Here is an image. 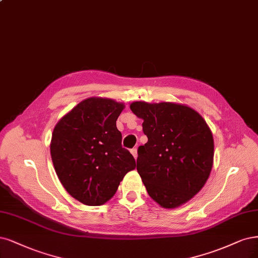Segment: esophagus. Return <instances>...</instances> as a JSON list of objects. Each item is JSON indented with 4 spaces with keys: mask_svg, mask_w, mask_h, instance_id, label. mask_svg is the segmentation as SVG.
<instances>
[{
    "mask_svg": "<svg viewBox=\"0 0 258 258\" xmlns=\"http://www.w3.org/2000/svg\"><path fill=\"white\" fill-rule=\"evenodd\" d=\"M131 154H132L133 157H135V159H137V157H138V148H132L131 149Z\"/></svg>",
    "mask_w": 258,
    "mask_h": 258,
    "instance_id": "obj_1",
    "label": "esophagus"
}]
</instances>
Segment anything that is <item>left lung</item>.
<instances>
[{
    "label": "left lung",
    "mask_w": 258,
    "mask_h": 258,
    "mask_svg": "<svg viewBox=\"0 0 258 258\" xmlns=\"http://www.w3.org/2000/svg\"><path fill=\"white\" fill-rule=\"evenodd\" d=\"M144 121L148 142L138 149L137 170L146 190L164 208L191 200L207 181L214 138L206 121L189 106L171 102L130 104Z\"/></svg>",
    "instance_id": "left-lung-1"
}]
</instances>
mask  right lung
I'll return each instance as SVG.
<instances>
[{
  "instance_id": "right-lung-1",
  "label": "right lung",
  "mask_w": 258,
  "mask_h": 258,
  "mask_svg": "<svg viewBox=\"0 0 258 258\" xmlns=\"http://www.w3.org/2000/svg\"><path fill=\"white\" fill-rule=\"evenodd\" d=\"M123 104L88 98L61 118L53 130L51 158L61 184L73 198L99 206L116 193L119 182L136 168L121 146L116 120Z\"/></svg>"
}]
</instances>
